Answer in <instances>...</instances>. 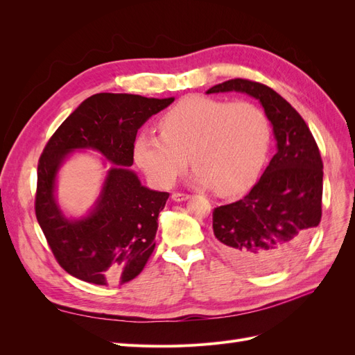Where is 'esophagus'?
Segmentation results:
<instances>
[{"instance_id":"obj_1","label":"esophagus","mask_w":355,"mask_h":355,"mask_svg":"<svg viewBox=\"0 0 355 355\" xmlns=\"http://www.w3.org/2000/svg\"><path fill=\"white\" fill-rule=\"evenodd\" d=\"M191 196L189 194H184V192H175L173 196H171V198H173L175 201H185L188 200Z\"/></svg>"}]
</instances>
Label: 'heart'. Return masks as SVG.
<instances>
[{"instance_id": "heart-1", "label": "heart", "mask_w": 355, "mask_h": 355, "mask_svg": "<svg viewBox=\"0 0 355 355\" xmlns=\"http://www.w3.org/2000/svg\"><path fill=\"white\" fill-rule=\"evenodd\" d=\"M161 135L144 130L135 139V159L158 188H170L189 158L192 180L222 196L249 188L266 161L271 127L253 102L192 94L159 120Z\"/></svg>"}]
</instances>
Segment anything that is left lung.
Instances as JSON below:
<instances>
[{
	"instance_id": "obj_1",
	"label": "left lung",
	"mask_w": 355,
	"mask_h": 355,
	"mask_svg": "<svg viewBox=\"0 0 355 355\" xmlns=\"http://www.w3.org/2000/svg\"><path fill=\"white\" fill-rule=\"evenodd\" d=\"M225 92L261 102L272 124L277 153L249 194L213 210V232L234 265L274 272L297 259L321 220L323 161L304 118L271 87L234 78L213 85L207 94Z\"/></svg>"
}]
</instances>
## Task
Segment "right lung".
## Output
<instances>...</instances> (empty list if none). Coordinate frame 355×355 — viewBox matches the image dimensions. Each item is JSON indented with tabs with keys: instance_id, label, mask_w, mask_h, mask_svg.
I'll return each mask as SVG.
<instances>
[{
	"instance_id": "1",
	"label": "right lung",
	"mask_w": 355,
	"mask_h": 355,
	"mask_svg": "<svg viewBox=\"0 0 355 355\" xmlns=\"http://www.w3.org/2000/svg\"><path fill=\"white\" fill-rule=\"evenodd\" d=\"M175 98L98 93L85 99L50 137L38 161L35 214L59 265L78 280L108 286L142 272L155 247L158 214L168 192L141 184L130 167L135 139L148 118ZM75 148L99 150L113 167L92 211L68 220L54 198L55 176Z\"/></svg>"
}]
</instances>
